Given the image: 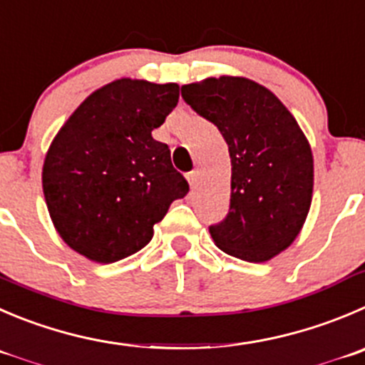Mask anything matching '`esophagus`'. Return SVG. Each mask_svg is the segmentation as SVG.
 <instances>
[{
    "instance_id": "34e87169",
    "label": "esophagus",
    "mask_w": 365,
    "mask_h": 365,
    "mask_svg": "<svg viewBox=\"0 0 365 365\" xmlns=\"http://www.w3.org/2000/svg\"><path fill=\"white\" fill-rule=\"evenodd\" d=\"M186 177H188V182H190V186H192V190H195L197 188V180H199V173L193 170V172H190Z\"/></svg>"
}]
</instances>
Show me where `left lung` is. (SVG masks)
<instances>
[{
    "label": "left lung",
    "mask_w": 365,
    "mask_h": 365,
    "mask_svg": "<svg viewBox=\"0 0 365 365\" xmlns=\"http://www.w3.org/2000/svg\"><path fill=\"white\" fill-rule=\"evenodd\" d=\"M180 93L229 147V213L210 225L211 238L225 255L269 262L296 240L310 211L314 155L307 136L272 91L244 76H211Z\"/></svg>",
    "instance_id": "obj_1"
}]
</instances>
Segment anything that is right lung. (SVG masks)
<instances>
[{
	"label": "right lung",
	"mask_w": 365,
	"mask_h": 365,
	"mask_svg": "<svg viewBox=\"0 0 365 365\" xmlns=\"http://www.w3.org/2000/svg\"><path fill=\"white\" fill-rule=\"evenodd\" d=\"M179 86L120 78L88 96L51 141L43 192L51 222L78 255L113 263L143 249L170 204L188 193L152 130Z\"/></svg>",
	"instance_id": "right-lung-1"
}]
</instances>
